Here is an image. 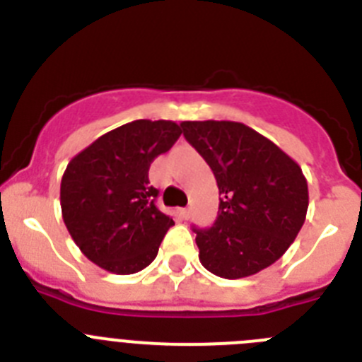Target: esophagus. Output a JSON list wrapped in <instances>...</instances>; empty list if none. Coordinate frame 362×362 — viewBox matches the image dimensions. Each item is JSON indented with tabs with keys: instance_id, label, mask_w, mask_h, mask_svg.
I'll use <instances>...</instances> for the list:
<instances>
[{
	"instance_id": "obj_1",
	"label": "esophagus",
	"mask_w": 362,
	"mask_h": 362,
	"mask_svg": "<svg viewBox=\"0 0 362 362\" xmlns=\"http://www.w3.org/2000/svg\"><path fill=\"white\" fill-rule=\"evenodd\" d=\"M179 216L183 217V219H188L190 217V209H181L179 210Z\"/></svg>"
}]
</instances>
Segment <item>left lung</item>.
Returning a JSON list of instances; mask_svg holds the SVG:
<instances>
[{
	"label": "left lung",
	"mask_w": 362,
	"mask_h": 362,
	"mask_svg": "<svg viewBox=\"0 0 362 362\" xmlns=\"http://www.w3.org/2000/svg\"><path fill=\"white\" fill-rule=\"evenodd\" d=\"M181 129L212 168L221 196L216 223L192 228L201 264L214 276L239 279L276 263L308 210L300 166L243 123L183 121Z\"/></svg>",
	"instance_id": "left-lung-1"
}]
</instances>
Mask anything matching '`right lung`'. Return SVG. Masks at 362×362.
Instances as JSON below:
<instances>
[{
    "label": "right lung",
    "instance_id": "obj_1",
    "mask_svg": "<svg viewBox=\"0 0 362 362\" xmlns=\"http://www.w3.org/2000/svg\"><path fill=\"white\" fill-rule=\"evenodd\" d=\"M181 136L174 121L137 119L98 137L66 165L62 214L92 263L112 274H136L158 255L174 221L156 206L150 163Z\"/></svg>",
    "mask_w": 362,
    "mask_h": 362
}]
</instances>
